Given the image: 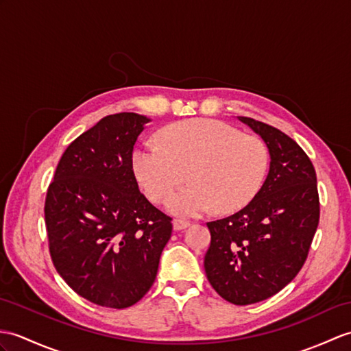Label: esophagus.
Segmentation results:
<instances>
[{"instance_id": "esophagus-1", "label": "esophagus", "mask_w": 351, "mask_h": 351, "mask_svg": "<svg viewBox=\"0 0 351 351\" xmlns=\"http://www.w3.org/2000/svg\"><path fill=\"white\" fill-rule=\"evenodd\" d=\"M189 226H190V223L185 221V219H175V221H173V229L175 230H184Z\"/></svg>"}]
</instances>
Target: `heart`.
<instances>
[{
  "instance_id": "heart-1",
  "label": "heart",
  "mask_w": 351,
  "mask_h": 351,
  "mask_svg": "<svg viewBox=\"0 0 351 351\" xmlns=\"http://www.w3.org/2000/svg\"><path fill=\"white\" fill-rule=\"evenodd\" d=\"M267 162L262 138L205 118L165 128L160 143L145 141L132 156L136 179L154 202L167 197L189 172L193 184L166 202L178 217H199L214 206L219 213L243 208L262 186Z\"/></svg>"
}]
</instances>
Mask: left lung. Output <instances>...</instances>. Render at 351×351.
<instances>
[{
	"mask_svg": "<svg viewBox=\"0 0 351 351\" xmlns=\"http://www.w3.org/2000/svg\"><path fill=\"white\" fill-rule=\"evenodd\" d=\"M263 138L271 165L262 189L248 205L208 223V281L234 305L276 295L295 278L308 257L319 226L320 202L311 160L278 128L238 117Z\"/></svg>",
	"mask_w": 351,
	"mask_h": 351,
	"instance_id": "1",
	"label": "left lung"
}]
</instances>
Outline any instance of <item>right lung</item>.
Returning a JSON list of instances; mask_svg holds the SVG:
<instances>
[{
  "instance_id": "1",
  "label": "right lung",
  "mask_w": 351,
  "mask_h": 351,
  "mask_svg": "<svg viewBox=\"0 0 351 351\" xmlns=\"http://www.w3.org/2000/svg\"><path fill=\"white\" fill-rule=\"evenodd\" d=\"M151 119L122 112L75 138L46 194L49 251L79 296L106 308L138 302L156 281L172 218L138 191L133 148Z\"/></svg>"
}]
</instances>
